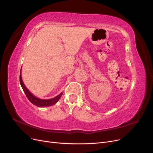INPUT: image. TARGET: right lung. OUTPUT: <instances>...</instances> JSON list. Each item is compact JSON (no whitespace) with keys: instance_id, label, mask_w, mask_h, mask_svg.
<instances>
[{"instance_id":"right-lung-1","label":"right lung","mask_w":153,"mask_h":153,"mask_svg":"<svg viewBox=\"0 0 153 153\" xmlns=\"http://www.w3.org/2000/svg\"><path fill=\"white\" fill-rule=\"evenodd\" d=\"M22 69V68H21ZM22 70L20 71V85L22 87V89L25 92V94L27 96V98H28V100L30 101V102L37 106H39V107H45V106H50L55 105L57 101L59 100V99L61 98V96L62 95V92H61V94H59L57 96H55V98H51V99H48V100H44V99H40L38 98V97L35 96L33 94H32L31 92L29 91V90L27 89L26 86L25 85L24 83L23 82L22 80Z\"/></svg>"}]
</instances>
